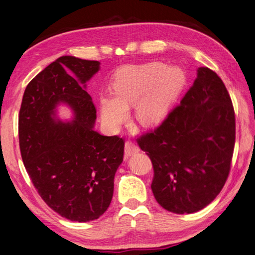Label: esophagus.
<instances>
[{"label": "esophagus", "instance_id": "esophagus-1", "mask_svg": "<svg viewBox=\"0 0 255 255\" xmlns=\"http://www.w3.org/2000/svg\"><path fill=\"white\" fill-rule=\"evenodd\" d=\"M138 152H139V148L137 144H134L131 141H126V143H125V154H126V157L132 156V154L138 153Z\"/></svg>", "mask_w": 255, "mask_h": 255}]
</instances>
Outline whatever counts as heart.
<instances>
[{
  "mask_svg": "<svg viewBox=\"0 0 255 255\" xmlns=\"http://www.w3.org/2000/svg\"><path fill=\"white\" fill-rule=\"evenodd\" d=\"M186 83L179 67L162 63H148L121 69L115 76V96L101 97L103 122L113 130L125 122L128 108L134 104V117L142 126L161 123Z\"/></svg>",
  "mask_w": 255,
  "mask_h": 255,
  "instance_id": "b5f03b06",
  "label": "heart"
}]
</instances>
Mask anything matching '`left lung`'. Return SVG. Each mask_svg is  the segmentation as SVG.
Returning a JSON list of instances; mask_svg holds the SVG:
<instances>
[{
  "mask_svg": "<svg viewBox=\"0 0 255 255\" xmlns=\"http://www.w3.org/2000/svg\"><path fill=\"white\" fill-rule=\"evenodd\" d=\"M236 117L226 86L208 67L156 130L138 139L153 166L151 190L166 210L193 213L210 204L227 181Z\"/></svg>",
  "mask_w": 255,
  "mask_h": 255,
  "instance_id": "left-lung-1",
  "label": "left lung"
}]
</instances>
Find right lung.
Here are the masks:
<instances>
[{
  "label": "right lung",
  "instance_id": "obj_1",
  "mask_svg": "<svg viewBox=\"0 0 255 255\" xmlns=\"http://www.w3.org/2000/svg\"><path fill=\"white\" fill-rule=\"evenodd\" d=\"M99 69L97 61L57 58L29 82L19 111V148L28 176L47 206L71 221L105 213L124 158L123 138L94 129L96 108L86 83ZM62 103L73 111L71 121L57 117Z\"/></svg>",
  "mask_w": 255,
  "mask_h": 255
}]
</instances>
